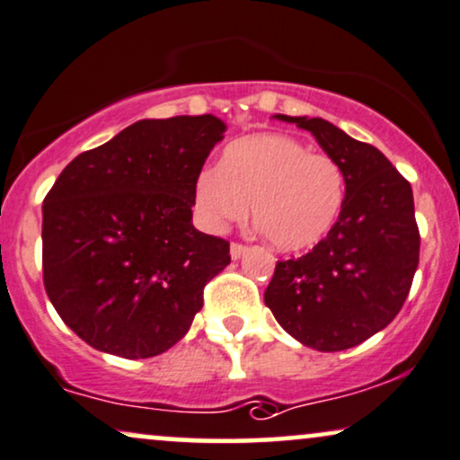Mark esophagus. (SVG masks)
<instances>
[{
    "label": "esophagus",
    "mask_w": 460,
    "mask_h": 460,
    "mask_svg": "<svg viewBox=\"0 0 460 460\" xmlns=\"http://www.w3.org/2000/svg\"><path fill=\"white\" fill-rule=\"evenodd\" d=\"M245 252H247V247L241 245V243H232V245H230V258L232 260H239Z\"/></svg>",
    "instance_id": "esophagus-1"
}]
</instances>
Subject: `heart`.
<instances>
[{"label": "heart", "mask_w": 460, "mask_h": 460, "mask_svg": "<svg viewBox=\"0 0 460 460\" xmlns=\"http://www.w3.org/2000/svg\"><path fill=\"white\" fill-rule=\"evenodd\" d=\"M345 200L343 170L332 157L309 153L283 134L234 140L217 168H204L194 185L200 224L211 232L252 217L281 252L314 247L326 236Z\"/></svg>", "instance_id": "obj_1"}]
</instances>
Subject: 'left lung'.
Wrapping results in <instances>:
<instances>
[{"mask_svg": "<svg viewBox=\"0 0 460 460\" xmlns=\"http://www.w3.org/2000/svg\"><path fill=\"white\" fill-rule=\"evenodd\" d=\"M314 134L343 170L337 221L309 253L277 262L264 305L298 343L317 351L354 348L403 307L420 256L411 185L376 146L320 117L273 115Z\"/></svg>", "mask_w": 460, "mask_h": 460, "instance_id": "1", "label": "left lung"}]
</instances>
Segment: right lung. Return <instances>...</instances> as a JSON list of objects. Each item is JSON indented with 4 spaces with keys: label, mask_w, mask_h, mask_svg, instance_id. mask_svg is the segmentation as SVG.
<instances>
[{
    "label": "right lung",
    "mask_w": 460,
    "mask_h": 460,
    "mask_svg": "<svg viewBox=\"0 0 460 460\" xmlns=\"http://www.w3.org/2000/svg\"><path fill=\"white\" fill-rule=\"evenodd\" d=\"M215 115L143 119L67 164L42 204L44 288L84 343L151 358L185 337L230 245L191 224Z\"/></svg>",
    "instance_id": "obj_1"
}]
</instances>
